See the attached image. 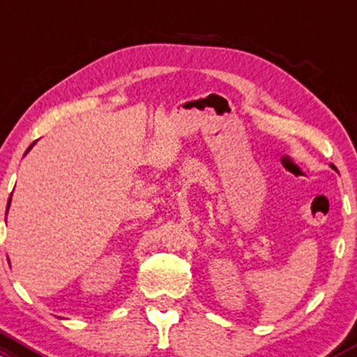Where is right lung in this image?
Returning <instances> with one entry per match:
<instances>
[{"label":"right lung","instance_id":"right-lung-1","mask_svg":"<svg viewBox=\"0 0 357 357\" xmlns=\"http://www.w3.org/2000/svg\"><path fill=\"white\" fill-rule=\"evenodd\" d=\"M33 146H35V142L32 144V146H30V147H29V151H30V149H32ZM29 151H26V152H29ZM26 152H25V154H26ZM10 203H11V197H10V199H8V206H6V211H8V208H10Z\"/></svg>","mask_w":357,"mask_h":357}]
</instances>
